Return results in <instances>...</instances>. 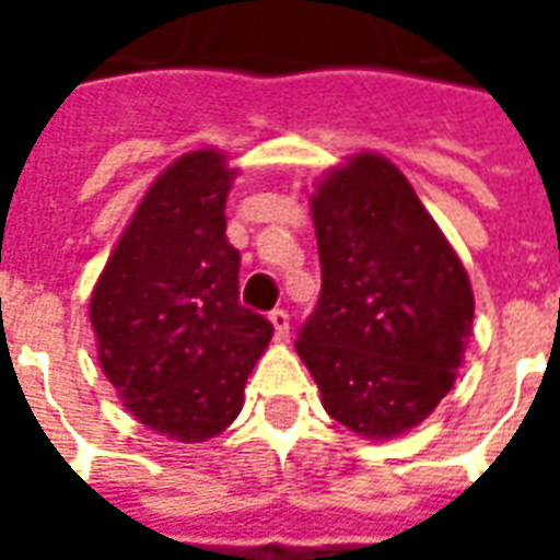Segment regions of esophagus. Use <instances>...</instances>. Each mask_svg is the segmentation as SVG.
<instances>
[{
    "mask_svg": "<svg viewBox=\"0 0 560 560\" xmlns=\"http://www.w3.org/2000/svg\"><path fill=\"white\" fill-rule=\"evenodd\" d=\"M269 320H272V329H276V339H288V332H291V317L284 308H276V312H269Z\"/></svg>",
    "mask_w": 560,
    "mask_h": 560,
    "instance_id": "1",
    "label": "esophagus"
}]
</instances>
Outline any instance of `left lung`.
Wrapping results in <instances>:
<instances>
[{
  "mask_svg": "<svg viewBox=\"0 0 560 560\" xmlns=\"http://www.w3.org/2000/svg\"><path fill=\"white\" fill-rule=\"evenodd\" d=\"M320 296L296 339L324 408L365 441L411 432L453 389L474 324L462 260L405 173L360 152L317 183Z\"/></svg>",
  "mask_w": 560,
  "mask_h": 560,
  "instance_id": "8db88e82",
  "label": "left lung"
}]
</instances>
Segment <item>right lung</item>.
<instances>
[{
	"label": "right lung",
	"mask_w": 560,
	"mask_h": 560,
	"mask_svg": "<svg viewBox=\"0 0 560 560\" xmlns=\"http://www.w3.org/2000/svg\"><path fill=\"white\" fill-rule=\"evenodd\" d=\"M236 171L185 152L140 200L98 276L90 320L119 399L152 432L200 444L243 411L272 324L240 305V252L224 203Z\"/></svg>",
	"instance_id": "add662e5"
}]
</instances>
